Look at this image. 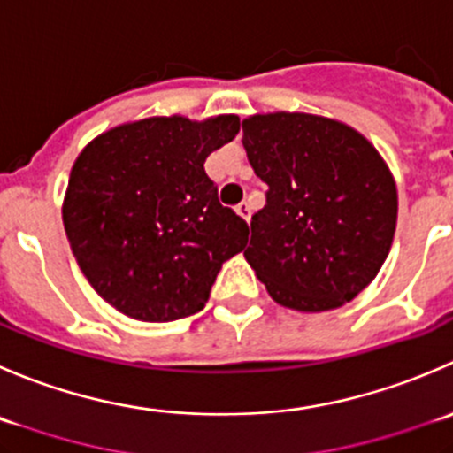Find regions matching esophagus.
<instances>
[{"label":"esophagus","mask_w":453,"mask_h":453,"mask_svg":"<svg viewBox=\"0 0 453 453\" xmlns=\"http://www.w3.org/2000/svg\"><path fill=\"white\" fill-rule=\"evenodd\" d=\"M236 214H239L241 219H245V221H250V203L248 201H241L239 205H236Z\"/></svg>","instance_id":"1"}]
</instances>
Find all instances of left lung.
I'll list each match as a JSON object with an SVG mask.
<instances>
[{"label": "left lung", "instance_id": "left-lung-1", "mask_svg": "<svg viewBox=\"0 0 453 453\" xmlns=\"http://www.w3.org/2000/svg\"><path fill=\"white\" fill-rule=\"evenodd\" d=\"M243 148L267 186L245 258L279 305H345L379 274L394 241L396 183L349 126L305 112L243 119Z\"/></svg>", "mask_w": 453, "mask_h": 453}]
</instances>
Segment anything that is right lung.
Here are the masks:
<instances>
[{
	"mask_svg": "<svg viewBox=\"0 0 453 453\" xmlns=\"http://www.w3.org/2000/svg\"><path fill=\"white\" fill-rule=\"evenodd\" d=\"M239 133V117H150L92 139L70 170L64 227L88 283L146 323L205 307L248 223L219 203L205 159Z\"/></svg>",
	"mask_w": 453,
	"mask_h": 453,
	"instance_id": "right-lung-1",
	"label": "right lung"
}]
</instances>
